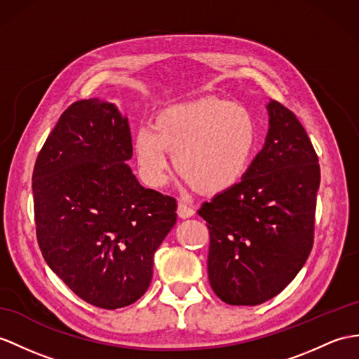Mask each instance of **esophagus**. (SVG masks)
Listing matches in <instances>:
<instances>
[{"mask_svg": "<svg viewBox=\"0 0 359 359\" xmlns=\"http://www.w3.org/2000/svg\"><path fill=\"white\" fill-rule=\"evenodd\" d=\"M195 215V210L191 208L190 205H187L186 203H182V201H180L178 203V216L182 217V219H187V217H191Z\"/></svg>", "mask_w": 359, "mask_h": 359, "instance_id": "obj_1", "label": "esophagus"}]
</instances>
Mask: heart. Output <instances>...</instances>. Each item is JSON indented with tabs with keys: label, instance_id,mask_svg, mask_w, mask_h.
Wrapping results in <instances>:
<instances>
[{
	"label": "heart",
	"instance_id": "obj_1",
	"mask_svg": "<svg viewBox=\"0 0 359 359\" xmlns=\"http://www.w3.org/2000/svg\"><path fill=\"white\" fill-rule=\"evenodd\" d=\"M257 143L251 111L231 100L203 97L172 104L156 114L154 126L137 130L134 151L140 172L151 186H160L173 169L201 194H217L247 173Z\"/></svg>",
	"mask_w": 359,
	"mask_h": 359
}]
</instances>
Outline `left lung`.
<instances>
[{
    "label": "left lung",
    "mask_w": 359,
    "mask_h": 359,
    "mask_svg": "<svg viewBox=\"0 0 359 359\" xmlns=\"http://www.w3.org/2000/svg\"><path fill=\"white\" fill-rule=\"evenodd\" d=\"M262 151L241 182L204 203L212 290L233 306H256L290 285L313 243L320 164L304 128L276 100Z\"/></svg>",
    "instance_id": "obj_1"
}]
</instances>
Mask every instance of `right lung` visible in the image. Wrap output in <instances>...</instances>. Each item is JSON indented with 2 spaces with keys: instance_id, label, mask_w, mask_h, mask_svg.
Returning <instances> with one entry per match:
<instances>
[{
  "instance_id": "add662e5",
  "label": "right lung",
  "mask_w": 359,
  "mask_h": 359,
  "mask_svg": "<svg viewBox=\"0 0 359 359\" xmlns=\"http://www.w3.org/2000/svg\"><path fill=\"white\" fill-rule=\"evenodd\" d=\"M128 118L116 104L79 100L59 117L34 163L38 243L51 271L103 309L135 303L154 255L177 222V201L140 184Z\"/></svg>"
}]
</instances>
